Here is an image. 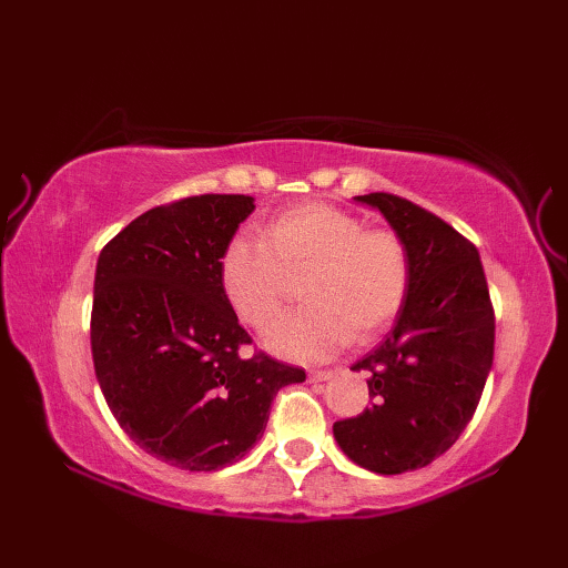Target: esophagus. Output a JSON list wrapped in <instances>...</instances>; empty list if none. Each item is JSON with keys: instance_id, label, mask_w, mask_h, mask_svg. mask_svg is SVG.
Here are the masks:
<instances>
[{"instance_id": "1", "label": "esophagus", "mask_w": 568, "mask_h": 568, "mask_svg": "<svg viewBox=\"0 0 568 568\" xmlns=\"http://www.w3.org/2000/svg\"><path fill=\"white\" fill-rule=\"evenodd\" d=\"M307 376H310L312 383H322V381H329L334 376V371H329V368H312Z\"/></svg>"}]
</instances>
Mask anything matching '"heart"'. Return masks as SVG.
Masks as SVG:
<instances>
[{
	"instance_id": "heart-1",
	"label": "heart",
	"mask_w": 568,
	"mask_h": 568,
	"mask_svg": "<svg viewBox=\"0 0 568 568\" xmlns=\"http://www.w3.org/2000/svg\"><path fill=\"white\" fill-rule=\"evenodd\" d=\"M305 307L277 317L265 344L295 361H320L352 339L390 327L409 291V251L393 229H366L361 216L324 202L297 204L265 226L263 241L229 239L220 256L226 303L251 327L281 310L287 275H303Z\"/></svg>"
}]
</instances>
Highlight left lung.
I'll return each mask as SVG.
<instances>
[{"label":"left lung","mask_w":568,"mask_h":568,"mask_svg":"<svg viewBox=\"0 0 568 568\" xmlns=\"http://www.w3.org/2000/svg\"><path fill=\"white\" fill-rule=\"evenodd\" d=\"M358 202L378 207L409 251V291L393 332L352 371L368 373L364 413L334 422L354 464L395 476L425 468L474 417L493 366V312L478 248L437 214L390 192Z\"/></svg>","instance_id":"obj_1"}]
</instances>
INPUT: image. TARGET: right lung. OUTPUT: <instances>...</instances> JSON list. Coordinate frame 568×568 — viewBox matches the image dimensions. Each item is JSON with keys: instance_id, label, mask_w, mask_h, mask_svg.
Returning <instances> with one entry per match:
<instances>
[{"instance_id": "obj_1", "label": "right lung", "mask_w": 568, "mask_h": 568, "mask_svg": "<svg viewBox=\"0 0 568 568\" xmlns=\"http://www.w3.org/2000/svg\"><path fill=\"white\" fill-rule=\"evenodd\" d=\"M248 195H192L124 226L98 258L92 361L114 419L143 452L216 470L258 442L275 393L305 371L256 352L220 283Z\"/></svg>"}]
</instances>
